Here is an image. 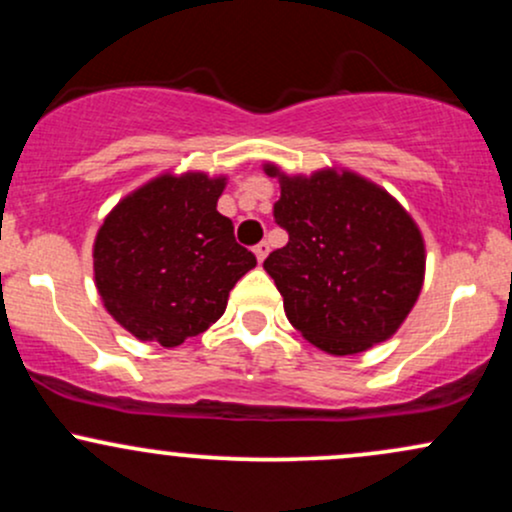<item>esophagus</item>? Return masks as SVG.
<instances>
[{
	"instance_id": "1",
	"label": "esophagus",
	"mask_w": 512,
	"mask_h": 512,
	"mask_svg": "<svg viewBox=\"0 0 512 512\" xmlns=\"http://www.w3.org/2000/svg\"><path fill=\"white\" fill-rule=\"evenodd\" d=\"M255 255H257V260L264 262V257L269 255V243H267V240H262V243L255 245Z\"/></svg>"
}]
</instances>
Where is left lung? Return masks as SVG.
Segmentation results:
<instances>
[{
  "mask_svg": "<svg viewBox=\"0 0 512 512\" xmlns=\"http://www.w3.org/2000/svg\"><path fill=\"white\" fill-rule=\"evenodd\" d=\"M279 175L274 221L289 233L264 269L286 317L334 356L366 351L397 332L424 284V238L411 216L373 182L320 170Z\"/></svg>",
  "mask_w": 512,
  "mask_h": 512,
  "instance_id": "obj_1",
  "label": "left lung"
}]
</instances>
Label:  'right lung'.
Instances as JSON below:
<instances>
[{"label": "right lung", "mask_w": 512, "mask_h": 512, "mask_svg": "<svg viewBox=\"0 0 512 512\" xmlns=\"http://www.w3.org/2000/svg\"><path fill=\"white\" fill-rule=\"evenodd\" d=\"M226 178L161 175L122 199L93 245L108 313L144 342L178 346L226 310L236 281L257 264L216 211Z\"/></svg>", "instance_id": "1"}]
</instances>
